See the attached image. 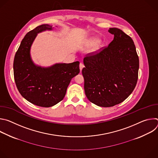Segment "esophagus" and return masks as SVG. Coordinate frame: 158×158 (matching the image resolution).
<instances>
[{
	"label": "esophagus",
	"mask_w": 158,
	"mask_h": 158,
	"mask_svg": "<svg viewBox=\"0 0 158 158\" xmlns=\"http://www.w3.org/2000/svg\"><path fill=\"white\" fill-rule=\"evenodd\" d=\"M84 64L82 63H80V64H79V68H80V71L81 72L82 71V69L84 68Z\"/></svg>",
	"instance_id": "1"
}]
</instances>
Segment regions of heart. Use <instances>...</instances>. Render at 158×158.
Returning <instances> with one entry per match:
<instances>
[{
	"label": "heart",
	"instance_id": "1",
	"mask_svg": "<svg viewBox=\"0 0 158 158\" xmlns=\"http://www.w3.org/2000/svg\"><path fill=\"white\" fill-rule=\"evenodd\" d=\"M99 42V40L98 38H93V39L92 40V43L94 44H96L97 43H98Z\"/></svg>",
	"mask_w": 158,
	"mask_h": 158
}]
</instances>
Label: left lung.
Here are the masks:
<instances>
[{
  "mask_svg": "<svg viewBox=\"0 0 158 158\" xmlns=\"http://www.w3.org/2000/svg\"><path fill=\"white\" fill-rule=\"evenodd\" d=\"M114 39L96 54L84 59L82 73L87 99L101 107L123 102L132 93L138 78L139 57L132 39L118 28H109Z\"/></svg>",
  "mask_w": 158,
  "mask_h": 158,
  "instance_id": "1",
  "label": "left lung"
}]
</instances>
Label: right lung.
<instances>
[{"label": "right lung", "instance_id": "1", "mask_svg": "<svg viewBox=\"0 0 158 158\" xmlns=\"http://www.w3.org/2000/svg\"><path fill=\"white\" fill-rule=\"evenodd\" d=\"M42 24L29 32L21 41L14 60V76L20 94L38 106L52 107L61 101L71 79L79 73V62L57 63L50 67L35 65L31 56V48L37 34L52 30Z\"/></svg>", "mask_w": 158, "mask_h": 158}]
</instances>
